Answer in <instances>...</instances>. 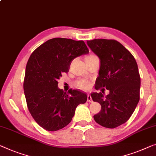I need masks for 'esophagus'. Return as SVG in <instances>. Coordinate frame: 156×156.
<instances>
[{"instance_id": "esophagus-1", "label": "esophagus", "mask_w": 156, "mask_h": 156, "mask_svg": "<svg viewBox=\"0 0 156 156\" xmlns=\"http://www.w3.org/2000/svg\"><path fill=\"white\" fill-rule=\"evenodd\" d=\"M87 101H88V102H89V103L93 102V100H92L91 95H89V94L87 95Z\"/></svg>"}]
</instances>
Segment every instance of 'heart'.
Instances as JSON below:
<instances>
[{"label": "heart", "mask_w": 156, "mask_h": 156, "mask_svg": "<svg viewBox=\"0 0 156 156\" xmlns=\"http://www.w3.org/2000/svg\"><path fill=\"white\" fill-rule=\"evenodd\" d=\"M91 56H94V55H89L87 56V58L88 57H91ZM76 85H77L78 87L81 88V89H87L89 87V83H88L87 81H86L84 80H82L78 81L77 83H76Z\"/></svg>", "instance_id": "heart-1"}]
</instances>
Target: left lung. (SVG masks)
<instances>
[{
	"label": "left lung",
	"mask_w": 156,
	"mask_h": 156,
	"mask_svg": "<svg viewBox=\"0 0 156 156\" xmlns=\"http://www.w3.org/2000/svg\"><path fill=\"white\" fill-rule=\"evenodd\" d=\"M87 43L101 60L95 88L110 91L106 96L101 92L91 94L92 100L101 105L94 118L104 127H117L129 119L139 101L141 79L137 63L115 40L94 39Z\"/></svg>",
	"instance_id": "1"
}]
</instances>
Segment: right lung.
Listing matches in <instances>:
<instances>
[{
	"instance_id": "1",
	"label": "right lung",
	"mask_w": 156,
	"mask_h": 156,
	"mask_svg": "<svg viewBox=\"0 0 156 156\" xmlns=\"http://www.w3.org/2000/svg\"><path fill=\"white\" fill-rule=\"evenodd\" d=\"M89 53L83 41L54 38L31 54L26 66L24 91L31 116L46 130H59L70 122L78 105L87 96L80 90L67 94L58 88V80L69 71L73 60Z\"/></svg>"
}]
</instances>
